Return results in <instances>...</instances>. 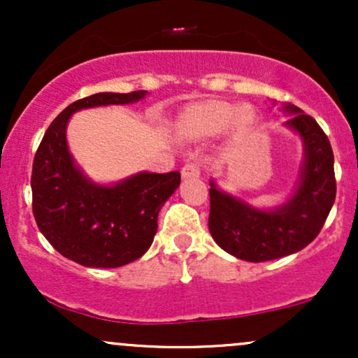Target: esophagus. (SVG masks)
I'll use <instances>...</instances> for the list:
<instances>
[{
    "label": "esophagus",
    "mask_w": 358,
    "mask_h": 358,
    "mask_svg": "<svg viewBox=\"0 0 358 358\" xmlns=\"http://www.w3.org/2000/svg\"><path fill=\"white\" fill-rule=\"evenodd\" d=\"M182 176L183 178H196V176H200L199 163H187V165L182 168Z\"/></svg>",
    "instance_id": "34e87169"
}]
</instances>
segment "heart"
I'll return each instance as SVG.
<instances>
[{"label": "heart", "mask_w": 358, "mask_h": 358, "mask_svg": "<svg viewBox=\"0 0 358 358\" xmlns=\"http://www.w3.org/2000/svg\"><path fill=\"white\" fill-rule=\"evenodd\" d=\"M256 121L249 106H237L224 101H205L190 106L180 116V129L192 138H212L234 127L236 133H245Z\"/></svg>", "instance_id": "obj_1"}]
</instances>
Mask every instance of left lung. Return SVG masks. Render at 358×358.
<instances>
[{"label":"left lung","instance_id":"obj_1","mask_svg":"<svg viewBox=\"0 0 358 358\" xmlns=\"http://www.w3.org/2000/svg\"><path fill=\"white\" fill-rule=\"evenodd\" d=\"M282 110L293 114L286 126L296 131L305 145L299 185L286 203L261 210L210 182L208 231L225 252L242 261L264 262L306 248L322 231L335 202L334 151L328 136L296 106L286 104Z\"/></svg>","mask_w":358,"mask_h":358}]
</instances>
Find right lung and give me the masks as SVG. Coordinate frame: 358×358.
Segmentation results:
<instances>
[{"label": "right lung", "instance_id": "obj_1", "mask_svg": "<svg viewBox=\"0 0 358 358\" xmlns=\"http://www.w3.org/2000/svg\"><path fill=\"white\" fill-rule=\"evenodd\" d=\"M146 90L99 92L67 106L36 150L31 171L34 215L40 232L64 257L87 268H119L150 249L158 213L180 185V171L141 173L116 185H97L76 166L65 129L73 113L131 104Z\"/></svg>", "mask_w": 358, "mask_h": 358}]
</instances>
